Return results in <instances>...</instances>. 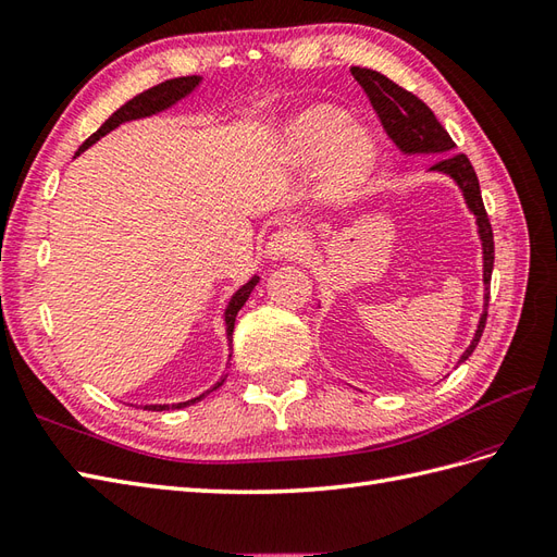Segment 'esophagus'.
Returning a JSON list of instances; mask_svg holds the SVG:
<instances>
[{
  "mask_svg": "<svg viewBox=\"0 0 557 557\" xmlns=\"http://www.w3.org/2000/svg\"><path fill=\"white\" fill-rule=\"evenodd\" d=\"M306 251V239L301 233L289 231V227H282L273 237L268 239L265 253L268 259L284 261V259H298Z\"/></svg>",
  "mask_w": 557,
  "mask_h": 557,
  "instance_id": "esophagus-1",
  "label": "esophagus"
}]
</instances>
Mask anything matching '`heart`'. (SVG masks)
<instances>
[{"label": "heart", "mask_w": 557, "mask_h": 557, "mask_svg": "<svg viewBox=\"0 0 557 557\" xmlns=\"http://www.w3.org/2000/svg\"><path fill=\"white\" fill-rule=\"evenodd\" d=\"M282 150L292 164L322 162L324 195L346 202L362 188L374 162V143L367 129L346 124L336 108L318 106L289 122L282 136Z\"/></svg>", "instance_id": "heart-1"}]
</instances>
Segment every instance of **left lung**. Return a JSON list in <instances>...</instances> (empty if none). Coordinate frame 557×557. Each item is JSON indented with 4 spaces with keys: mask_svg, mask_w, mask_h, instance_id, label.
Masks as SVG:
<instances>
[{
    "mask_svg": "<svg viewBox=\"0 0 557 557\" xmlns=\"http://www.w3.org/2000/svg\"><path fill=\"white\" fill-rule=\"evenodd\" d=\"M352 77L358 79L360 87L372 101L376 115L383 124V129L393 138V143L405 154H442L437 162L431 166V171H440L447 174L459 185L468 209L475 213L478 233L482 242V282H484V308L478 322V330L470 346L461 355L459 362H466L473 355L478 341L484 332V322H487V308H490V282H492V268H494V235L492 225L487 219V211L482 205L480 183L475 176V169L470 164L468 157L461 152L456 154L454 140L449 138L447 129L437 122L433 110L428 108L421 98H417L411 91L397 87L393 79L386 75L376 73L369 67H350Z\"/></svg>",
    "mask_w": 557,
    "mask_h": 557,
    "instance_id": "obj_1",
    "label": "left lung"
}]
</instances>
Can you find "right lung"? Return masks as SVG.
Here are the masks:
<instances>
[{
  "label": "right lung",
  "mask_w": 557,
  "mask_h": 557,
  "mask_svg": "<svg viewBox=\"0 0 557 557\" xmlns=\"http://www.w3.org/2000/svg\"><path fill=\"white\" fill-rule=\"evenodd\" d=\"M199 82H202V77H197V75L176 77V79H166V82H162V84H157V87H152V89H148V91H143V94L134 96L132 101H126L117 112H112V115L103 122L101 129H98L96 134H91L87 140L82 143V148L77 150V154L87 150L89 146H94V143H96L98 138H103V136L110 134L112 129H117V126L124 124V122L140 120V117H150V115H157V112H162V110H166V108H171V106H176V103L181 101V98H185V96L193 94V91L197 89ZM256 282H259V277L253 275L247 284H242V287L233 294V298H231V301H227V306H225L223 318H225V334H227V341L233 338L237 312H239L242 306L247 304V298H249V294L253 292ZM223 381H225V376H223L211 391L221 388ZM211 391H207V393H211ZM207 393H202L199 397H195V400H188V403H178V405H146L143 409H152V411L183 409V407H188V405H193V403H197V400H202V397H205Z\"/></svg>",
  "instance_id": "right-lung-1"
}]
</instances>
